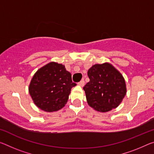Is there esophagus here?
Returning a JSON list of instances; mask_svg holds the SVG:
<instances>
[{"label":"esophagus","mask_w":154,"mask_h":154,"mask_svg":"<svg viewBox=\"0 0 154 154\" xmlns=\"http://www.w3.org/2000/svg\"><path fill=\"white\" fill-rule=\"evenodd\" d=\"M78 85H79V86H80L81 87H83L85 85V82H84V80H82L81 82H79V83H78Z\"/></svg>","instance_id":"1"}]
</instances>
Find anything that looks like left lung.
Here are the masks:
<instances>
[{
    "label": "left lung",
    "instance_id": "left-lung-1",
    "mask_svg": "<svg viewBox=\"0 0 154 154\" xmlns=\"http://www.w3.org/2000/svg\"><path fill=\"white\" fill-rule=\"evenodd\" d=\"M90 82L83 88L88 103L95 110L106 112L119 106L127 89L121 73L109 63L94 64L88 71Z\"/></svg>",
    "mask_w": 154,
    "mask_h": 154
}]
</instances>
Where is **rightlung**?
Returning a JSON list of instances; mask_svg holds the SVG:
<instances>
[{"instance_id":"add662e5","label":"right lung","mask_w":154,"mask_h":154,"mask_svg":"<svg viewBox=\"0 0 154 154\" xmlns=\"http://www.w3.org/2000/svg\"><path fill=\"white\" fill-rule=\"evenodd\" d=\"M76 85L64 65L52 62L34 74L29 92L38 108L53 112L65 106L71 88Z\"/></svg>"}]
</instances>
